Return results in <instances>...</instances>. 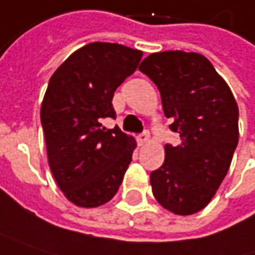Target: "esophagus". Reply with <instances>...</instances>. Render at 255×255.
<instances>
[{"mask_svg": "<svg viewBox=\"0 0 255 255\" xmlns=\"http://www.w3.org/2000/svg\"><path fill=\"white\" fill-rule=\"evenodd\" d=\"M149 140V132L148 130H143L140 135H137V143L139 145H143V143H146Z\"/></svg>", "mask_w": 255, "mask_h": 255, "instance_id": "1", "label": "esophagus"}]
</instances>
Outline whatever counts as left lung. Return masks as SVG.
<instances>
[{
  "label": "left lung",
  "instance_id": "8db88e82",
  "mask_svg": "<svg viewBox=\"0 0 255 255\" xmlns=\"http://www.w3.org/2000/svg\"><path fill=\"white\" fill-rule=\"evenodd\" d=\"M139 71L158 87L170 129L180 145H165L164 164L151 173L158 203L193 215L215 196L238 145V106L228 84L199 53L167 50L142 61Z\"/></svg>",
  "mask_w": 255,
  "mask_h": 255
}]
</instances>
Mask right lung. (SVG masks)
Segmentation results:
<instances>
[{"instance_id": "add662e5", "label": "right lung", "mask_w": 255, "mask_h": 255, "mask_svg": "<svg viewBox=\"0 0 255 255\" xmlns=\"http://www.w3.org/2000/svg\"><path fill=\"white\" fill-rule=\"evenodd\" d=\"M142 52L94 42L74 52L50 77L40 120L49 167L66 199L81 208L107 203L128 170L135 139L103 119H116L113 96Z\"/></svg>"}]
</instances>
